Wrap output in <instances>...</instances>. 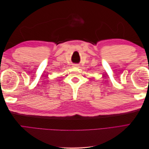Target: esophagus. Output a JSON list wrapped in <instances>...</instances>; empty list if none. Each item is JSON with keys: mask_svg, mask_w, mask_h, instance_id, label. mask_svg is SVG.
<instances>
[{"mask_svg": "<svg viewBox=\"0 0 149 149\" xmlns=\"http://www.w3.org/2000/svg\"><path fill=\"white\" fill-rule=\"evenodd\" d=\"M73 66H74V67H76V68H78V67H79V65H78V64H74V65H73Z\"/></svg>", "mask_w": 149, "mask_h": 149, "instance_id": "1", "label": "esophagus"}]
</instances>
